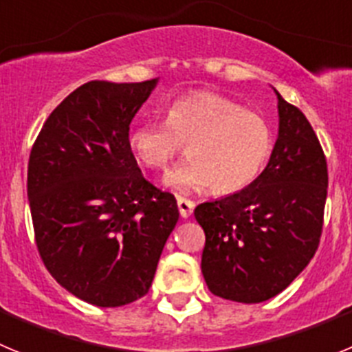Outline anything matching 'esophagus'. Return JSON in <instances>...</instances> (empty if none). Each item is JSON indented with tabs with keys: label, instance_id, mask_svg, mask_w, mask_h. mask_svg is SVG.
Instances as JSON below:
<instances>
[{
	"label": "esophagus",
	"instance_id": "1",
	"mask_svg": "<svg viewBox=\"0 0 352 352\" xmlns=\"http://www.w3.org/2000/svg\"><path fill=\"white\" fill-rule=\"evenodd\" d=\"M194 208H195V204L192 203L190 199L178 197V210H179V214H182L183 219H188V217L194 213Z\"/></svg>",
	"mask_w": 352,
	"mask_h": 352
}]
</instances>
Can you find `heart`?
I'll list each match as a JSON object with an SVG mask.
<instances>
[{"mask_svg": "<svg viewBox=\"0 0 352 352\" xmlns=\"http://www.w3.org/2000/svg\"><path fill=\"white\" fill-rule=\"evenodd\" d=\"M133 158L144 169L162 170L176 155H190L166 176L176 194L211 186L217 194L245 190L259 179L275 146L272 125L259 113L211 91L174 100L166 121H144L129 135Z\"/></svg>", "mask_w": 352, "mask_h": 352, "instance_id": "b5f03b06", "label": "heart"}]
</instances>
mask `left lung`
<instances>
[{"label":"left lung","mask_w":352,"mask_h":352,"mask_svg":"<svg viewBox=\"0 0 352 352\" xmlns=\"http://www.w3.org/2000/svg\"><path fill=\"white\" fill-rule=\"evenodd\" d=\"M278 98V138L256 183L203 203L204 280L214 296L261 303L284 291L319 247L328 194V166L312 125Z\"/></svg>","instance_id":"obj_1"}]
</instances>
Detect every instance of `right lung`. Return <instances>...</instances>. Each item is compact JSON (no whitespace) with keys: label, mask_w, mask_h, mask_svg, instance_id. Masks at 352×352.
<instances>
[{"label":"right lung","mask_w":352,"mask_h":352,"mask_svg":"<svg viewBox=\"0 0 352 352\" xmlns=\"http://www.w3.org/2000/svg\"><path fill=\"white\" fill-rule=\"evenodd\" d=\"M157 80L82 84L31 148L28 199L40 257L58 284L96 307L144 296L179 219L174 195L142 176L129 144Z\"/></svg>","instance_id":"1"}]
</instances>
